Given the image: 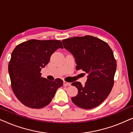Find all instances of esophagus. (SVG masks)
I'll return each mask as SVG.
<instances>
[{"mask_svg": "<svg viewBox=\"0 0 133 133\" xmlns=\"http://www.w3.org/2000/svg\"><path fill=\"white\" fill-rule=\"evenodd\" d=\"M63 85H64V86H65V87L70 86L71 83L70 82H67L64 81V82H63Z\"/></svg>", "mask_w": 133, "mask_h": 133, "instance_id": "1", "label": "esophagus"}]
</instances>
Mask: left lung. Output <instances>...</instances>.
I'll return each instance as SVG.
<instances>
[{
	"label": "left lung",
	"instance_id": "1",
	"mask_svg": "<svg viewBox=\"0 0 133 133\" xmlns=\"http://www.w3.org/2000/svg\"><path fill=\"white\" fill-rule=\"evenodd\" d=\"M62 43L74 56L76 70L88 74L85 85L79 82L71 83L78 90L72 102L86 110L99 106L108 97L114 85L117 65L112 50L105 42L91 36L68 38Z\"/></svg>",
	"mask_w": 133,
	"mask_h": 133
}]
</instances>
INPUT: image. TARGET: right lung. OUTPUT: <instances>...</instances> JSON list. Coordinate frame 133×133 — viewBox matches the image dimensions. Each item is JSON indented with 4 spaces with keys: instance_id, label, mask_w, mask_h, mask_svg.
Segmentation results:
<instances>
[{
    "instance_id": "obj_1",
    "label": "right lung",
    "mask_w": 133,
    "mask_h": 133,
    "mask_svg": "<svg viewBox=\"0 0 133 133\" xmlns=\"http://www.w3.org/2000/svg\"><path fill=\"white\" fill-rule=\"evenodd\" d=\"M63 48L57 40L32 39L20 43L11 56L8 72L14 94L25 106L42 108L51 102L63 81H50L42 77L41 71L57 49Z\"/></svg>"
}]
</instances>
